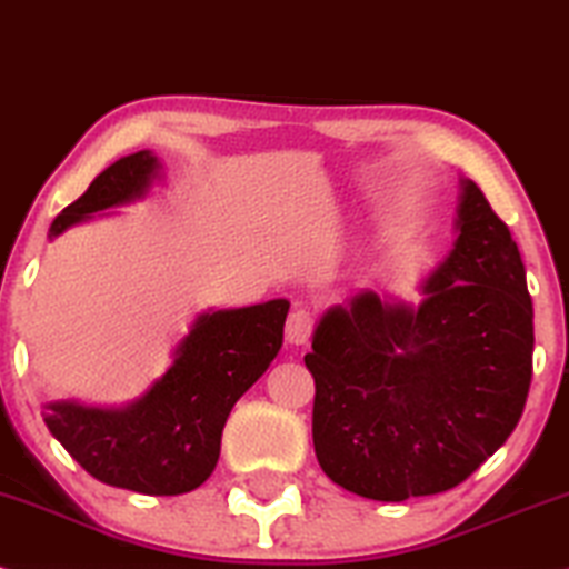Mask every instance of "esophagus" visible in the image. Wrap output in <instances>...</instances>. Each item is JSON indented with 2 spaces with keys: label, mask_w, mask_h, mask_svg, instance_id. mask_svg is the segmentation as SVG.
Returning <instances> with one entry per match:
<instances>
[{
  "label": "esophagus",
  "mask_w": 569,
  "mask_h": 569,
  "mask_svg": "<svg viewBox=\"0 0 569 569\" xmlns=\"http://www.w3.org/2000/svg\"><path fill=\"white\" fill-rule=\"evenodd\" d=\"M310 333H312V315L302 310V307H297L289 315V320H286V339L291 341V345L302 347L310 341Z\"/></svg>",
  "instance_id": "obj_1"
}]
</instances>
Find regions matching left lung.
Returning <instances> with one entry per match:
<instances>
[{"label": "left lung", "mask_w": 569, "mask_h": 569, "mask_svg": "<svg viewBox=\"0 0 569 569\" xmlns=\"http://www.w3.org/2000/svg\"><path fill=\"white\" fill-rule=\"evenodd\" d=\"M453 230L419 305L358 291L312 331L315 456L362 498L456 488L522 416L536 341L522 257L467 177Z\"/></svg>", "instance_id": "obj_1"}]
</instances>
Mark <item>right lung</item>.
I'll return each instance as SVG.
<instances>
[{
  "mask_svg": "<svg viewBox=\"0 0 569 569\" xmlns=\"http://www.w3.org/2000/svg\"><path fill=\"white\" fill-rule=\"evenodd\" d=\"M153 150L124 156L50 224V241L98 211L127 207L161 180ZM289 299L198 312L172 352V366L127 406H44L54 440L94 480L146 496H180L209 480L232 406L283 347Z\"/></svg>",
  "mask_w": 569,
  "mask_h": 569,
  "instance_id": "1",
  "label": "right lung"
}]
</instances>
